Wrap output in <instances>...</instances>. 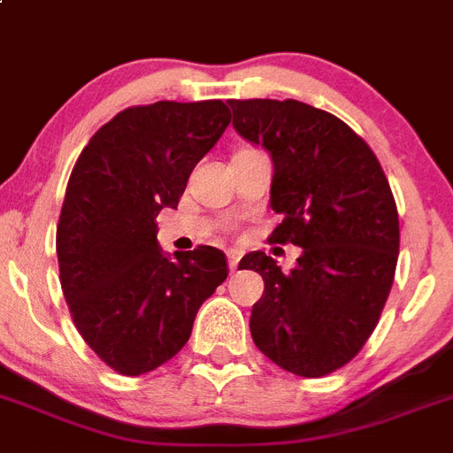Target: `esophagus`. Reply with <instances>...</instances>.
Instances as JSON below:
<instances>
[{
    "instance_id": "esophagus-1",
    "label": "esophagus",
    "mask_w": 453,
    "mask_h": 453,
    "mask_svg": "<svg viewBox=\"0 0 453 453\" xmlns=\"http://www.w3.org/2000/svg\"><path fill=\"white\" fill-rule=\"evenodd\" d=\"M227 266H230V271H237V266H239L237 253H227Z\"/></svg>"
}]
</instances>
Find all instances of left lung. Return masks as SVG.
Masks as SVG:
<instances>
[{"instance_id": "1", "label": "left lung", "mask_w": 453, "mask_h": 453, "mask_svg": "<svg viewBox=\"0 0 453 453\" xmlns=\"http://www.w3.org/2000/svg\"><path fill=\"white\" fill-rule=\"evenodd\" d=\"M232 127L273 164L271 239L301 255L289 273L262 250L242 257L265 294L250 312L257 349L317 379L344 367L373 333L395 280L399 214L379 159L340 118L298 100H230Z\"/></svg>"}]
</instances>
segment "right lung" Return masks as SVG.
Segmentation results:
<instances>
[{"instance_id":"right-lung-1","label":"right lung","mask_w":453,"mask_h":453,"mask_svg":"<svg viewBox=\"0 0 453 453\" xmlns=\"http://www.w3.org/2000/svg\"><path fill=\"white\" fill-rule=\"evenodd\" d=\"M227 125L221 100L125 109L74 164L57 227L63 296L86 344L123 376L171 360L227 278L219 249L168 255L157 242L159 211L178 207Z\"/></svg>"}]
</instances>
